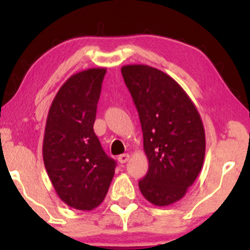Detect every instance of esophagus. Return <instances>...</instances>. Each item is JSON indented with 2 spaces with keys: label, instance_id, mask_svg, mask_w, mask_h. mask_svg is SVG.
I'll return each mask as SVG.
<instances>
[{
  "label": "esophagus",
  "instance_id": "obj_1",
  "mask_svg": "<svg viewBox=\"0 0 250 250\" xmlns=\"http://www.w3.org/2000/svg\"><path fill=\"white\" fill-rule=\"evenodd\" d=\"M117 159H119V162H120V163H125V162H128V160H129V154H122V155H120V156L117 157Z\"/></svg>",
  "mask_w": 250,
  "mask_h": 250
}]
</instances>
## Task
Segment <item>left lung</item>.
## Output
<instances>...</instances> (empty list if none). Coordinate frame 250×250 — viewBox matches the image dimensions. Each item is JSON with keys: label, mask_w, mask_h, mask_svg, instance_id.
Returning <instances> with one entry per match:
<instances>
[{"label": "left lung", "mask_w": 250, "mask_h": 250, "mask_svg": "<svg viewBox=\"0 0 250 250\" xmlns=\"http://www.w3.org/2000/svg\"><path fill=\"white\" fill-rule=\"evenodd\" d=\"M139 111L149 168L140 180L143 196L155 206L182 199L203 166L206 135L196 107L182 87L145 64L121 68Z\"/></svg>", "instance_id": "8db88e82"}]
</instances>
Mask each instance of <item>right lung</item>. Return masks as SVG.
Returning <instances> with one entry per match:
<instances>
[{"instance_id":"right-lung-1","label":"right lung","mask_w":250,"mask_h":250,"mask_svg":"<svg viewBox=\"0 0 250 250\" xmlns=\"http://www.w3.org/2000/svg\"><path fill=\"white\" fill-rule=\"evenodd\" d=\"M105 68L74 74L51 103L43 137V162L56 194L65 205L91 210L104 200L116 162L94 133Z\"/></svg>"}]
</instances>
